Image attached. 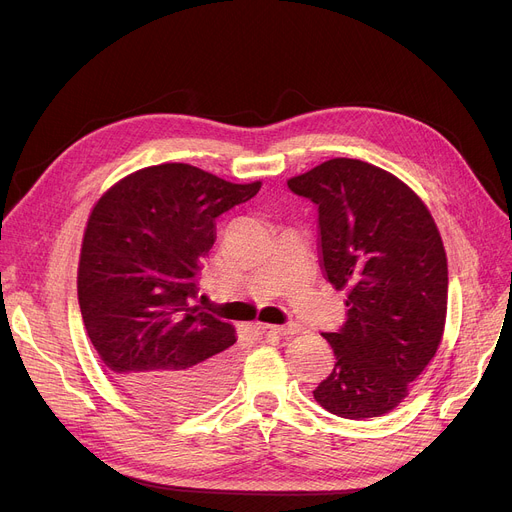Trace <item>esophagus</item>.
Wrapping results in <instances>:
<instances>
[{
  "instance_id": "1",
  "label": "esophagus",
  "mask_w": 512,
  "mask_h": 512,
  "mask_svg": "<svg viewBox=\"0 0 512 512\" xmlns=\"http://www.w3.org/2000/svg\"><path fill=\"white\" fill-rule=\"evenodd\" d=\"M270 332L280 334V336H292V334H299L301 326L299 324H288V326H265Z\"/></svg>"
}]
</instances>
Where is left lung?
<instances>
[{
  "label": "left lung",
  "mask_w": 512,
  "mask_h": 512,
  "mask_svg": "<svg viewBox=\"0 0 512 512\" xmlns=\"http://www.w3.org/2000/svg\"><path fill=\"white\" fill-rule=\"evenodd\" d=\"M288 188L317 205L321 270L348 292L342 328L321 334L336 363L313 398L344 419L386 415L442 342L448 265L438 226L413 188L361 159H328Z\"/></svg>",
  "instance_id": "1"
}]
</instances>
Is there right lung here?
I'll use <instances>...</instances> for the list:
<instances>
[{
	"label": "right lung",
	"instance_id": "obj_1",
	"mask_svg": "<svg viewBox=\"0 0 512 512\" xmlns=\"http://www.w3.org/2000/svg\"><path fill=\"white\" fill-rule=\"evenodd\" d=\"M261 182L234 184L188 164L132 172L91 209L78 259V305L112 380L168 417L226 394L236 330L193 305L215 242V218L249 201Z\"/></svg>",
	"mask_w": 512,
	"mask_h": 512
}]
</instances>
